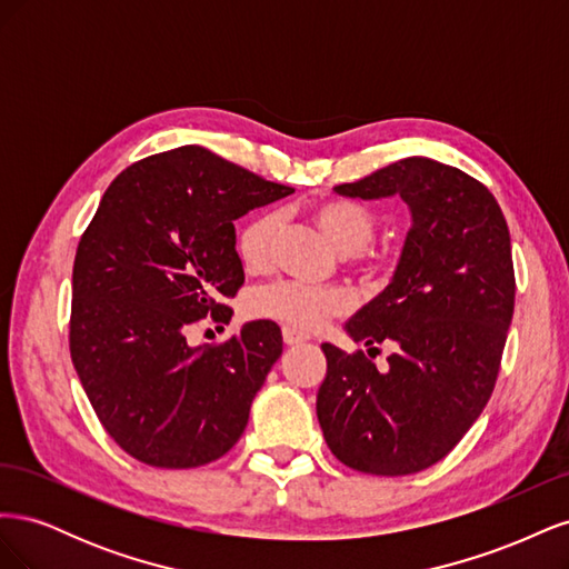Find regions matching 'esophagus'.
<instances>
[{
  "mask_svg": "<svg viewBox=\"0 0 569 569\" xmlns=\"http://www.w3.org/2000/svg\"><path fill=\"white\" fill-rule=\"evenodd\" d=\"M282 339H284L287 347H297V343H303V341H308L311 337L299 332V330H295V327H284V330H282Z\"/></svg>",
  "mask_w": 569,
  "mask_h": 569,
  "instance_id": "obj_1",
  "label": "esophagus"
}]
</instances>
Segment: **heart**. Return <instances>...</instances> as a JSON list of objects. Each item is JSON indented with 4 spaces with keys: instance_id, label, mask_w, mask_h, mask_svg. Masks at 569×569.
<instances>
[{
    "instance_id": "b5f03b06",
    "label": "heart",
    "mask_w": 569,
    "mask_h": 569,
    "mask_svg": "<svg viewBox=\"0 0 569 569\" xmlns=\"http://www.w3.org/2000/svg\"><path fill=\"white\" fill-rule=\"evenodd\" d=\"M311 218L339 253L351 256L372 278L393 270V253L375 251L370 244L377 218L366 206L349 199H325L311 209ZM280 216L263 211L249 218L237 232L234 249L247 272H261L270 263ZM247 313L256 320H274L295 330H318L327 320L349 313L351 297L339 287H308L301 282H272L256 289L247 299Z\"/></svg>"
}]
</instances>
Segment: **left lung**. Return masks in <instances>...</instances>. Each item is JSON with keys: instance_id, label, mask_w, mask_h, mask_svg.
Returning <instances> with one entry per match:
<instances>
[{"instance_id": "8db88e82", "label": "left lung", "mask_w": 569, "mask_h": 569, "mask_svg": "<svg viewBox=\"0 0 569 569\" xmlns=\"http://www.w3.org/2000/svg\"><path fill=\"white\" fill-rule=\"evenodd\" d=\"M353 199L399 194L412 213L387 289L347 322L363 351L322 343L318 422L347 468L401 477L453 451L496 387L515 308L510 232L489 189L425 157L337 184ZM395 353L385 371L371 358Z\"/></svg>"}]
</instances>
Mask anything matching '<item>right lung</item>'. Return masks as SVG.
Here are the masks:
<instances>
[{"mask_svg": "<svg viewBox=\"0 0 569 569\" xmlns=\"http://www.w3.org/2000/svg\"><path fill=\"white\" fill-rule=\"evenodd\" d=\"M295 192L187 144L120 173L82 232L68 347L109 437L151 468L226 456L282 353L272 320L189 347V327L230 322L244 284L234 220Z\"/></svg>", "mask_w": 569, "mask_h": 569, "instance_id": "right-lung-1", "label": "right lung"}]
</instances>
